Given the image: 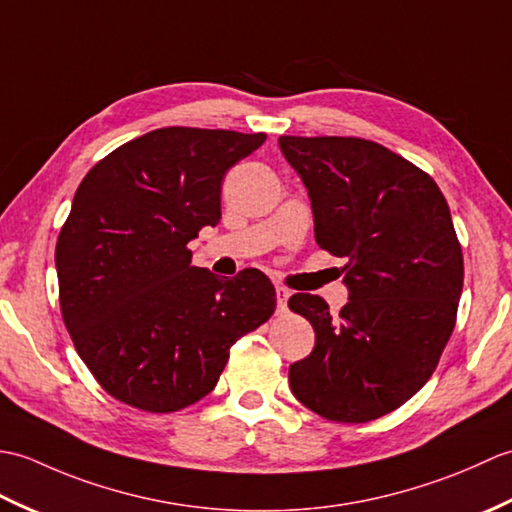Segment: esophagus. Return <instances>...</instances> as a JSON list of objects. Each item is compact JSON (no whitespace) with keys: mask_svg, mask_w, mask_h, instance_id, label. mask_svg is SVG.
Listing matches in <instances>:
<instances>
[{"mask_svg":"<svg viewBox=\"0 0 512 512\" xmlns=\"http://www.w3.org/2000/svg\"><path fill=\"white\" fill-rule=\"evenodd\" d=\"M275 295H277V310H286V306H288V297H290V292H288L286 288H281V286H277V288H275Z\"/></svg>","mask_w":512,"mask_h":512,"instance_id":"esophagus-1","label":"esophagus"}]
</instances>
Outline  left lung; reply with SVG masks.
<instances>
[{
  "label": "left lung",
  "instance_id": "1",
  "mask_svg": "<svg viewBox=\"0 0 512 512\" xmlns=\"http://www.w3.org/2000/svg\"><path fill=\"white\" fill-rule=\"evenodd\" d=\"M279 149L350 290L339 317L317 295L290 297L317 336L290 389L328 420H376L427 383L455 328L464 262L449 204L429 173L372 140L281 136Z\"/></svg>",
  "mask_w": 512,
  "mask_h": 512
}]
</instances>
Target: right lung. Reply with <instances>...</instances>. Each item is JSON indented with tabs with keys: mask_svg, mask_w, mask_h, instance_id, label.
Instances as JSON below:
<instances>
[{
	"mask_svg": "<svg viewBox=\"0 0 512 512\" xmlns=\"http://www.w3.org/2000/svg\"><path fill=\"white\" fill-rule=\"evenodd\" d=\"M266 134L162 127L114 149L74 193L54 264L76 352L116 400L151 413L217 385L231 345L270 319V279H220L187 244L220 222L226 171Z\"/></svg>",
	"mask_w": 512,
	"mask_h": 512,
	"instance_id": "right-lung-1",
	"label": "right lung"
}]
</instances>
